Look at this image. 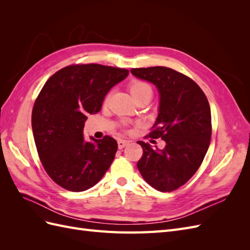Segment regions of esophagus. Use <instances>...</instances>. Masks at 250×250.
<instances>
[{"instance_id":"34e87169","label":"esophagus","mask_w":250,"mask_h":250,"mask_svg":"<svg viewBox=\"0 0 250 250\" xmlns=\"http://www.w3.org/2000/svg\"><path fill=\"white\" fill-rule=\"evenodd\" d=\"M128 144H129V141L119 140V141H118V147H119V149H123L125 146L128 145Z\"/></svg>"}]
</instances>
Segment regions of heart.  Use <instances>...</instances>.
<instances>
[{
  "label": "heart",
  "instance_id": "heart-1",
  "mask_svg": "<svg viewBox=\"0 0 250 250\" xmlns=\"http://www.w3.org/2000/svg\"><path fill=\"white\" fill-rule=\"evenodd\" d=\"M129 88L130 93L137 100L141 99L143 97L152 95V88H151L147 82L143 80H133L130 83Z\"/></svg>",
  "mask_w": 250,
  "mask_h": 250
}]
</instances>
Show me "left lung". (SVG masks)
Masks as SVG:
<instances>
[{
    "label": "left lung",
    "instance_id": "1",
    "mask_svg": "<svg viewBox=\"0 0 250 250\" xmlns=\"http://www.w3.org/2000/svg\"><path fill=\"white\" fill-rule=\"evenodd\" d=\"M131 73L160 92V112L148 137L166 142L163 150H153L139 141L143 155L138 169L155 190L172 192L191 179L207 154L211 137L208 98L194 80L170 67H139Z\"/></svg>",
    "mask_w": 250,
    "mask_h": 250
}]
</instances>
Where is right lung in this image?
Masks as SVG:
<instances>
[{
	"label": "right lung",
	"mask_w": 250,
	"mask_h": 250,
	"mask_svg": "<svg viewBox=\"0 0 250 250\" xmlns=\"http://www.w3.org/2000/svg\"><path fill=\"white\" fill-rule=\"evenodd\" d=\"M129 71L98 63L71 64L48 79L32 109L35 146L44 171L58 186L82 192L99 181L115 158L117 141L83 139L86 116L99 112L109 89Z\"/></svg>",
	"instance_id": "right-lung-1"
}]
</instances>
